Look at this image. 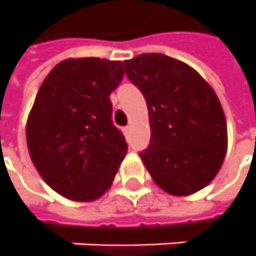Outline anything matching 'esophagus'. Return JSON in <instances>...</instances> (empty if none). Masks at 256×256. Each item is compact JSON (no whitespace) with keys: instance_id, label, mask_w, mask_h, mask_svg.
I'll return each instance as SVG.
<instances>
[{"instance_id":"1","label":"esophagus","mask_w":256,"mask_h":256,"mask_svg":"<svg viewBox=\"0 0 256 256\" xmlns=\"http://www.w3.org/2000/svg\"><path fill=\"white\" fill-rule=\"evenodd\" d=\"M130 131H131V128H130V126H124V128H122L124 135H128V134H130Z\"/></svg>"}]
</instances>
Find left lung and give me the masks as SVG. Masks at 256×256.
Returning <instances> with one entry per match:
<instances>
[{
	"instance_id": "8db88e82",
	"label": "left lung",
	"mask_w": 256,
	"mask_h": 256,
	"mask_svg": "<svg viewBox=\"0 0 256 256\" xmlns=\"http://www.w3.org/2000/svg\"><path fill=\"white\" fill-rule=\"evenodd\" d=\"M124 68L148 106L150 142L140 156L154 182L173 196L206 188L227 152V122L210 84L160 53L125 60Z\"/></svg>"
}]
</instances>
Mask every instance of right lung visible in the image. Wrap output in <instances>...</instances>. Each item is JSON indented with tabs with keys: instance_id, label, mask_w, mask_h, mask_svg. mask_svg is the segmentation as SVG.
<instances>
[{
	"instance_id": "obj_1",
	"label": "right lung",
	"mask_w": 256,
	"mask_h": 256,
	"mask_svg": "<svg viewBox=\"0 0 256 256\" xmlns=\"http://www.w3.org/2000/svg\"><path fill=\"white\" fill-rule=\"evenodd\" d=\"M124 77L122 63L66 59L46 76L26 122L30 159L63 197L92 202L112 184L128 150L112 124L110 94Z\"/></svg>"
}]
</instances>
